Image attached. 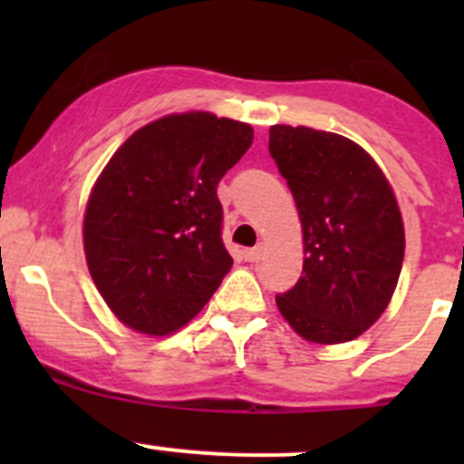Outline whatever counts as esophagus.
<instances>
[{"mask_svg": "<svg viewBox=\"0 0 464 464\" xmlns=\"http://www.w3.org/2000/svg\"><path fill=\"white\" fill-rule=\"evenodd\" d=\"M262 256H265V246H262V245L254 246V249H246L245 251V260L246 262H260Z\"/></svg>", "mask_w": 464, "mask_h": 464, "instance_id": "1", "label": "esophagus"}]
</instances>
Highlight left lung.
I'll return each mask as SVG.
<instances>
[{
	"label": "left lung",
	"instance_id": "8db88e82",
	"mask_svg": "<svg viewBox=\"0 0 464 464\" xmlns=\"http://www.w3.org/2000/svg\"><path fill=\"white\" fill-rule=\"evenodd\" d=\"M269 154L303 224V276L276 296L312 343H345L391 303L404 262V224L375 159L341 134L274 125Z\"/></svg>",
	"mask_w": 464,
	"mask_h": 464
}]
</instances>
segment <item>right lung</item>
Returning a JSON list of instances; mask_svg holds the SVG:
<instances>
[{"label": "right lung", "instance_id": "1", "mask_svg": "<svg viewBox=\"0 0 464 464\" xmlns=\"http://www.w3.org/2000/svg\"><path fill=\"white\" fill-rule=\"evenodd\" d=\"M251 141V125L186 111L116 150L89 195L82 240L93 285L121 323L163 336L210 301L233 265L218 184Z\"/></svg>", "mask_w": 464, "mask_h": 464}]
</instances>
